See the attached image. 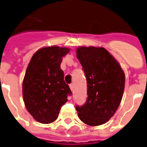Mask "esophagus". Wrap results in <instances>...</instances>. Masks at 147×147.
I'll list each match as a JSON object with an SVG mask.
<instances>
[{
    "label": "esophagus",
    "instance_id": "1",
    "mask_svg": "<svg viewBox=\"0 0 147 147\" xmlns=\"http://www.w3.org/2000/svg\"><path fill=\"white\" fill-rule=\"evenodd\" d=\"M70 90H71V91H73V90H74V84H70Z\"/></svg>",
    "mask_w": 147,
    "mask_h": 147
}]
</instances>
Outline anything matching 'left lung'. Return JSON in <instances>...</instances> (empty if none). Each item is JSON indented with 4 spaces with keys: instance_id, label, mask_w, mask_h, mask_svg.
Here are the masks:
<instances>
[{
    "instance_id": "left-lung-1",
    "label": "left lung",
    "mask_w": 147,
    "mask_h": 147,
    "mask_svg": "<svg viewBox=\"0 0 147 147\" xmlns=\"http://www.w3.org/2000/svg\"><path fill=\"white\" fill-rule=\"evenodd\" d=\"M77 57L87 83V100L76 110L84 123L95 127L114 115L122 100L125 74L120 63L103 47H79Z\"/></svg>"
}]
</instances>
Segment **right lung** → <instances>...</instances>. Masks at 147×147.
<instances>
[{"mask_svg": "<svg viewBox=\"0 0 147 147\" xmlns=\"http://www.w3.org/2000/svg\"><path fill=\"white\" fill-rule=\"evenodd\" d=\"M68 47L51 46L36 51L27 66L23 80L25 107L35 120L51 123L57 119L71 90L63 80L61 69L62 58Z\"/></svg>", "mask_w": 147, "mask_h": 147, "instance_id": "1", "label": "right lung"}]
</instances>
